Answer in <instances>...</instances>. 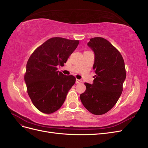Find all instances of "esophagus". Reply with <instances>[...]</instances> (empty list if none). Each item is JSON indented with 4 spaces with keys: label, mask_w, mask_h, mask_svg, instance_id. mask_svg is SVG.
Instances as JSON below:
<instances>
[{
    "label": "esophagus",
    "mask_w": 148,
    "mask_h": 148,
    "mask_svg": "<svg viewBox=\"0 0 148 148\" xmlns=\"http://www.w3.org/2000/svg\"><path fill=\"white\" fill-rule=\"evenodd\" d=\"M75 82H76V84H80L82 82V80H80V79H76Z\"/></svg>",
    "instance_id": "34e87169"
}]
</instances>
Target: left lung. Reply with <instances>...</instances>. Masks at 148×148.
I'll list each match as a JSON object with an SVG mask.
<instances>
[{"label":"left lung","mask_w":148,"mask_h":148,"mask_svg":"<svg viewBox=\"0 0 148 148\" xmlns=\"http://www.w3.org/2000/svg\"><path fill=\"white\" fill-rule=\"evenodd\" d=\"M87 45L95 53L93 83L85 82L80 94L83 105L95 115H102L114 107L121 97L126 78L124 61L119 51L103 37H93Z\"/></svg>","instance_id":"left-lung-1"}]
</instances>
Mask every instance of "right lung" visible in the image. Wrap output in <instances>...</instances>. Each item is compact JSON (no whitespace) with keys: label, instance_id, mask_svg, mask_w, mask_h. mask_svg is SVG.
<instances>
[{"label":"right lung","instance_id":"right-lung-1","mask_svg":"<svg viewBox=\"0 0 148 148\" xmlns=\"http://www.w3.org/2000/svg\"><path fill=\"white\" fill-rule=\"evenodd\" d=\"M79 41L52 37L34 51L26 64L25 81L34 106L40 112L51 114L59 109L75 82L73 75L57 71L77 48Z\"/></svg>","mask_w":148,"mask_h":148}]
</instances>
